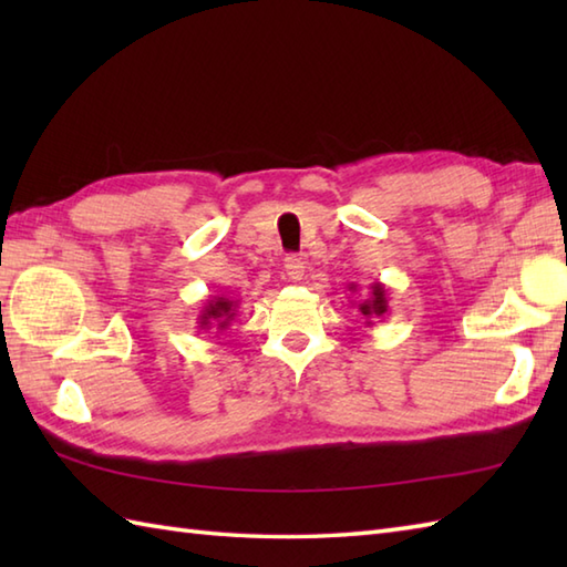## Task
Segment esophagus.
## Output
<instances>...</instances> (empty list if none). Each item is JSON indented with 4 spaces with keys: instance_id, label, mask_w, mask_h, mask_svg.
<instances>
[{
    "instance_id": "esophagus-1",
    "label": "esophagus",
    "mask_w": 567,
    "mask_h": 567,
    "mask_svg": "<svg viewBox=\"0 0 567 567\" xmlns=\"http://www.w3.org/2000/svg\"><path fill=\"white\" fill-rule=\"evenodd\" d=\"M285 272H287V277H290L292 282L302 280V277H305V262H302V258L287 256V258H285Z\"/></svg>"
}]
</instances>
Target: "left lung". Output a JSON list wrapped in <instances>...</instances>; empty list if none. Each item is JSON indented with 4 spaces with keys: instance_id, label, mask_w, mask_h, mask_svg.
Masks as SVG:
<instances>
[{
    "instance_id": "1",
    "label": "left lung",
    "mask_w": 567,
    "mask_h": 567,
    "mask_svg": "<svg viewBox=\"0 0 567 567\" xmlns=\"http://www.w3.org/2000/svg\"><path fill=\"white\" fill-rule=\"evenodd\" d=\"M348 290L351 292H358V285H348ZM358 311L363 315L368 327H372L378 319H382L384 315L390 311V299H388V287H384L382 282H372L370 285V297L360 299L358 302Z\"/></svg>"
}]
</instances>
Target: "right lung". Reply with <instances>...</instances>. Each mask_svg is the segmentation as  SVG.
I'll return each mask as SVG.
<instances>
[{"label":"right lung","mask_w":567,"mask_h":567,"mask_svg":"<svg viewBox=\"0 0 567 567\" xmlns=\"http://www.w3.org/2000/svg\"><path fill=\"white\" fill-rule=\"evenodd\" d=\"M236 311H238V299H231L226 295H216L212 299L204 302V307L199 309V317H197V327L199 331H224L231 327V321L236 319Z\"/></svg>","instance_id":"right-lung-1"}]
</instances>
